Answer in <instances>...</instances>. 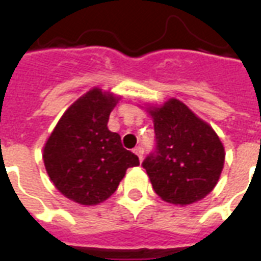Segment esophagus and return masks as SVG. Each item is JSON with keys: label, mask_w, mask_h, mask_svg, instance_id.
Wrapping results in <instances>:
<instances>
[{"label": "esophagus", "mask_w": 261, "mask_h": 261, "mask_svg": "<svg viewBox=\"0 0 261 261\" xmlns=\"http://www.w3.org/2000/svg\"><path fill=\"white\" fill-rule=\"evenodd\" d=\"M134 153L137 155H138V159L141 160V161H142V157H143V147H141V146H138V147H135L134 149Z\"/></svg>", "instance_id": "34e87169"}]
</instances>
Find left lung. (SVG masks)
Segmentation results:
<instances>
[{
	"mask_svg": "<svg viewBox=\"0 0 261 261\" xmlns=\"http://www.w3.org/2000/svg\"><path fill=\"white\" fill-rule=\"evenodd\" d=\"M154 123L155 151L143 168L153 190L172 204H192L214 190L225 163V147L213 127L177 98L147 104Z\"/></svg>",
	"mask_w": 261,
	"mask_h": 261,
	"instance_id": "8db88e82",
	"label": "left lung"
}]
</instances>
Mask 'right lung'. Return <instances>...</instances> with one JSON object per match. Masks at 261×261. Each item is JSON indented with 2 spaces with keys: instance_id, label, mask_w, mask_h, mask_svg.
<instances>
[{
  "instance_id": "1",
  "label": "right lung",
  "mask_w": 261,
  "mask_h": 261,
  "mask_svg": "<svg viewBox=\"0 0 261 261\" xmlns=\"http://www.w3.org/2000/svg\"><path fill=\"white\" fill-rule=\"evenodd\" d=\"M120 96L94 87L71 104L43 147V163L55 188L67 199L94 206L114 194L138 157L126 150L120 135L108 130L111 111Z\"/></svg>"
}]
</instances>
